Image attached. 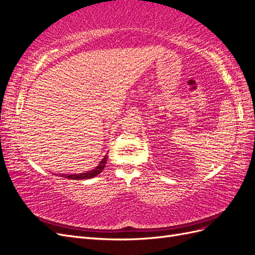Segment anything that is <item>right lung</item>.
Listing matches in <instances>:
<instances>
[{"label":"right lung","mask_w":255,"mask_h":255,"mask_svg":"<svg viewBox=\"0 0 255 255\" xmlns=\"http://www.w3.org/2000/svg\"><path fill=\"white\" fill-rule=\"evenodd\" d=\"M107 161V155L104 156V158H102V160L100 161V164L95 168L92 169L90 171H86L84 173H80V174H59L61 177H66V179H70V180H84V179H91V177H95L96 175H98L100 172H101Z\"/></svg>","instance_id":"add662e5"}]
</instances>
